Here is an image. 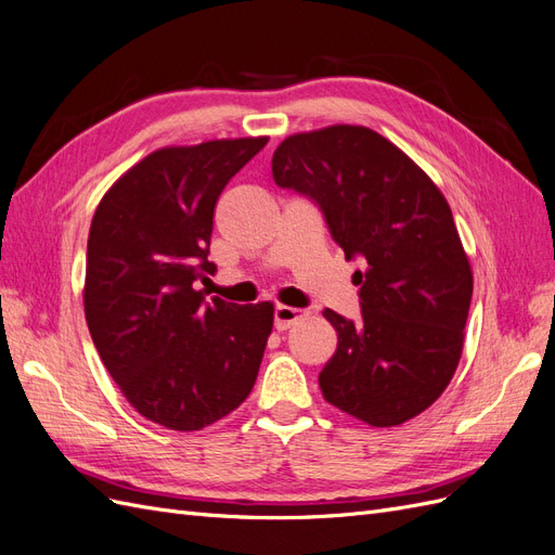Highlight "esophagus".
<instances>
[{"label":"esophagus","instance_id":"esophagus-1","mask_svg":"<svg viewBox=\"0 0 555 555\" xmlns=\"http://www.w3.org/2000/svg\"><path fill=\"white\" fill-rule=\"evenodd\" d=\"M304 314H306V312L298 310V308L278 306V308H275V328H278V331H287V328L294 326Z\"/></svg>","mask_w":555,"mask_h":555}]
</instances>
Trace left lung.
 I'll use <instances>...</instances> for the list:
<instances>
[{
	"mask_svg": "<svg viewBox=\"0 0 555 555\" xmlns=\"http://www.w3.org/2000/svg\"><path fill=\"white\" fill-rule=\"evenodd\" d=\"M278 188L312 198L354 273L361 322L324 310L338 349L319 373L324 398L389 428L442 396L456 373L473 268L442 192L377 131L333 125L273 153Z\"/></svg>",
	"mask_w": 555,
	"mask_h": 555,
	"instance_id": "8db88e82",
	"label": "left lung"
}]
</instances>
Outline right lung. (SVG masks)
Returning a JSON list of instances; mask_svg holds the SVG:
<instances>
[{"instance_id":"right-lung-1","label":"right lung","mask_w":555,"mask_h":555,"mask_svg":"<svg viewBox=\"0 0 555 555\" xmlns=\"http://www.w3.org/2000/svg\"><path fill=\"white\" fill-rule=\"evenodd\" d=\"M266 143L155 150L94 210L82 289L92 343L129 405L164 428L192 433L220 422L257 382L273 304L206 300L194 282L215 271L217 198Z\"/></svg>"}]
</instances>
